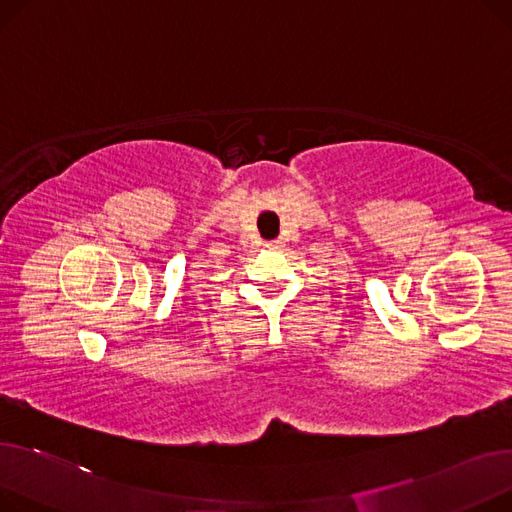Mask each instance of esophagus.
Instances as JSON below:
<instances>
[{"mask_svg": "<svg viewBox=\"0 0 512 512\" xmlns=\"http://www.w3.org/2000/svg\"><path fill=\"white\" fill-rule=\"evenodd\" d=\"M266 248H268V250H281V248H283V242H281V239H273V242L266 244Z\"/></svg>", "mask_w": 512, "mask_h": 512, "instance_id": "34e87169", "label": "esophagus"}]
</instances>
